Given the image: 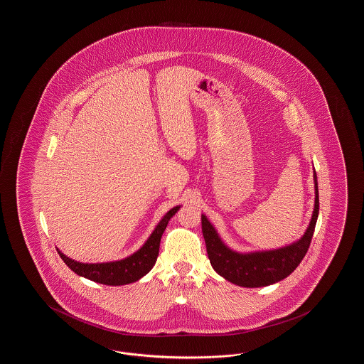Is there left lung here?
Instances as JSON below:
<instances>
[{"mask_svg": "<svg viewBox=\"0 0 364 364\" xmlns=\"http://www.w3.org/2000/svg\"><path fill=\"white\" fill-rule=\"evenodd\" d=\"M314 181L315 208L310 226L299 242L279 250L252 254L235 252L221 242L214 226L208 223L206 215H202V232L206 242L208 259L213 269L228 281L244 288H259L272 285L294 273V269L300 264V262L309 251L319 213V195L315 171Z\"/></svg>", "mask_w": 364, "mask_h": 364, "instance_id": "1", "label": "left lung"}]
</instances>
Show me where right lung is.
I'll list each match as a JSON object with an SVG mask.
<instances>
[{
    "label": "right lung",
    "mask_w": 364,
    "mask_h": 364,
    "mask_svg": "<svg viewBox=\"0 0 364 364\" xmlns=\"http://www.w3.org/2000/svg\"><path fill=\"white\" fill-rule=\"evenodd\" d=\"M178 208L180 206L169 210L165 214V217L159 221V224L156 225L151 236L147 239V242H144V245L125 259L107 263H80L65 257L58 250L57 252L72 272L94 282H100L104 285H125L135 282L139 278L146 276L156 264L162 233L166 229L169 220L177 213Z\"/></svg>",
    "instance_id": "obj_1"
}]
</instances>
